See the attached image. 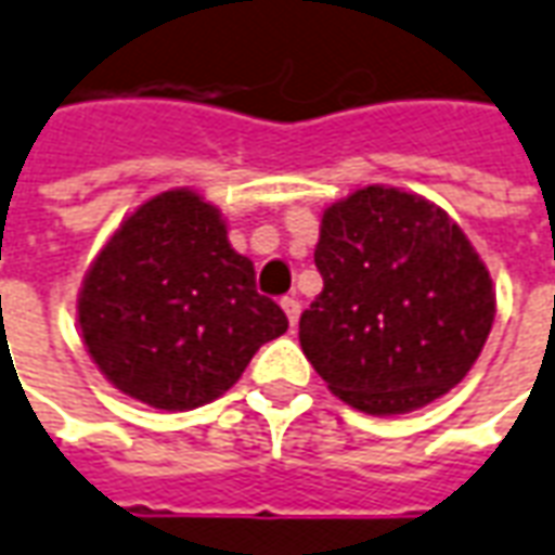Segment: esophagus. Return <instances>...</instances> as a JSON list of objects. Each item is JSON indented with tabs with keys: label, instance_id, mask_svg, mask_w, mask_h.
Returning <instances> with one entry per match:
<instances>
[{
	"label": "esophagus",
	"instance_id": "esophagus-1",
	"mask_svg": "<svg viewBox=\"0 0 555 555\" xmlns=\"http://www.w3.org/2000/svg\"><path fill=\"white\" fill-rule=\"evenodd\" d=\"M281 308H284L289 325L296 328V325H298V313H301V301H298L296 296H286V298H281Z\"/></svg>",
	"mask_w": 555,
	"mask_h": 555
}]
</instances>
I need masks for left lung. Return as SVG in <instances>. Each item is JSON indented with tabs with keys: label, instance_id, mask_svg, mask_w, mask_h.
Returning a JSON list of instances; mask_svg holds the SVG:
<instances>
[{
	"label": "left lung",
	"instance_id": "1",
	"mask_svg": "<svg viewBox=\"0 0 555 555\" xmlns=\"http://www.w3.org/2000/svg\"><path fill=\"white\" fill-rule=\"evenodd\" d=\"M313 262L322 293L301 313L298 340L349 406L367 415L427 406L481 356L496 317L493 281L434 203L361 188L325 208Z\"/></svg>",
	"mask_w": 555,
	"mask_h": 555
}]
</instances>
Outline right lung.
<instances>
[{
    "mask_svg": "<svg viewBox=\"0 0 555 555\" xmlns=\"http://www.w3.org/2000/svg\"><path fill=\"white\" fill-rule=\"evenodd\" d=\"M82 344L119 391L155 410H194L233 388L286 332L257 293L254 262L194 191L149 199L113 233L77 301Z\"/></svg>",
    "mask_w": 555,
    "mask_h": 555,
    "instance_id": "obj_1",
    "label": "right lung"
}]
</instances>
